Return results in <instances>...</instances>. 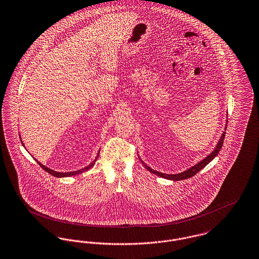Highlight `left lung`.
<instances>
[{
	"label": "left lung",
	"instance_id": "left-lung-1",
	"mask_svg": "<svg viewBox=\"0 0 259 259\" xmlns=\"http://www.w3.org/2000/svg\"><path fill=\"white\" fill-rule=\"evenodd\" d=\"M226 129H227V125H226V127H225V130H226ZM225 134H226V132L224 131L223 134H222V136L220 138V140H219V142H218V144H217V146H216V148L214 149V151H213L209 155H207L205 158H203L201 161H199L198 164L192 166L190 169H187L186 171L181 172V173H179V174H164V173H161V172H158V171L153 170L152 168L149 167L146 163H144L143 161H142V162H143V164L145 165V167L147 168L150 172H152V173L157 175V176H159V177L165 178V179L173 180V181H178V180L180 181V180H185V179L191 178V177L195 176V175L198 173V171H200L202 168L205 167V166L212 160L213 158L219 153L221 148H222V146H223Z\"/></svg>",
	"mask_w": 259,
	"mask_h": 259
}]
</instances>
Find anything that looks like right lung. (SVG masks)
<instances>
[{
  "label": "right lung",
  "mask_w": 259,
  "mask_h": 259,
  "mask_svg": "<svg viewBox=\"0 0 259 259\" xmlns=\"http://www.w3.org/2000/svg\"><path fill=\"white\" fill-rule=\"evenodd\" d=\"M21 144L23 145L22 141H21ZM23 146H24V145H23ZM99 153H100V152H99ZM99 153H98V155H97L96 159L92 162L90 165H88V166H86V167H84L83 169L77 170V171H72V172H57V171H55V170H52V169H50V168L46 167L45 165H43L42 163H40L38 160H37V162H38V164H39V165H41V167L43 168L45 171H47V172H48V173H50V174H52V175H53V176H55V177H58V178H61V177H69V176L78 175V174H80V173H82V172H84V171H86V170L90 169V168L95 164V162H96V160H97V158H98V156H99Z\"/></svg>",
  "instance_id": "add662e5"
}]
</instances>
